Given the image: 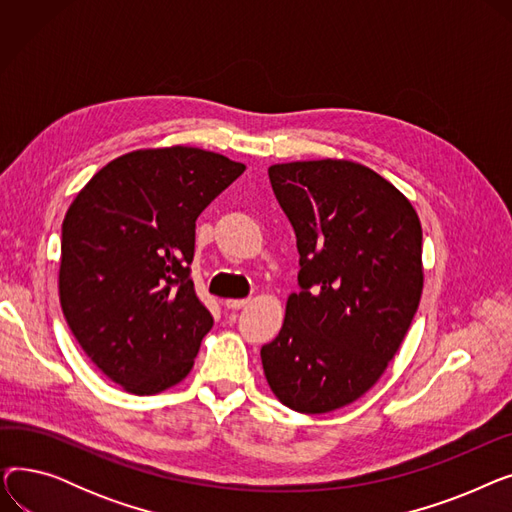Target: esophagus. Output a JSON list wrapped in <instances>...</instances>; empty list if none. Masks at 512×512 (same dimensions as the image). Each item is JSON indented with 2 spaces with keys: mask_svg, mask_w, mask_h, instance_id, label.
<instances>
[{
  "mask_svg": "<svg viewBox=\"0 0 512 512\" xmlns=\"http://www.w3.org/2000/svg\"><path fill=\"white\" fill-rule=\"evenodd\" d=\"M224 305L228 309H242L245 305H249V299H228Z\"/></svg>",
  "mask_w": 512,
  "mask_h": 512,
  "instance_id": "34e87169",
  "label": "esophagus"
}]
</instances>
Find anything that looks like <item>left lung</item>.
Segmentation results:
<instances>
[{"label": "left lung", "instance_id": "obj_1", "mask_svg": "<svg viewBox=\"0 0 512 512\" xmlns=\"http://www.w3.org/2000/svg\"><path fill=\"white\" fill-rule=\"evenodd\" d=\"M274 195L297 234L299 286L263 373L288 409L321 415L382 378L423 290L421 222L378 172L348 159L276 164Z\"/></svg>", "mask_w": 512, "mask_h": 512}]
</instances>
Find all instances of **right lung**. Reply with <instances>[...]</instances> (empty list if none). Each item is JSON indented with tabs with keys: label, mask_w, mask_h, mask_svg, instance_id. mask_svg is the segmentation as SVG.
<instances>
[{
	"label": "right lung",
	"mask_w": 512,
	"mask_h": 512,
	"mask_svg": "<svg viewBox=\"0 0 512 512\" xmlns=\"http://www.w3.org/2000/svg\"><path fill=\"white\" fill-rule=\"evenodd\" d=\"M242 172L197 147L139 149L103 166L62 224L60 303L87 357L130 394L193 369L213 317L191 280L195 222Z\"/></svg>",
	"instance_id": "right-lung-1"
}]
</instances>
